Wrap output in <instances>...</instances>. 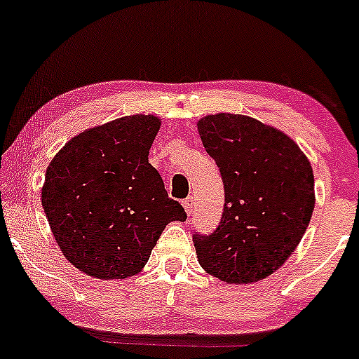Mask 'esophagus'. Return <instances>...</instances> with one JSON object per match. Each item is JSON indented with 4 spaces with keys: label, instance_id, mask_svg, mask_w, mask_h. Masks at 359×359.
<instances>
[{
    "label": "esophagus",
    "instance_id": "1",
    "mask_svg": "<svg viewBox=\"0 0 359 359\" xmlns=\"http://www.w3.org/2000/svg\"><path fill=\"white\" fill-rule=\"evenodd\" d=\"M182 204H184L185 212H187V216H191V214H194V208H196V203H194L192 197H187V199H185Z\"/></svg>",
    "mask_w": 359,
    "mask_h": 359
}]
</instances>
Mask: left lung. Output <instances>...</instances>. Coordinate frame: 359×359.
<instances>
[{
  "label": "left lung",
  "instance_id": "1",
  "mask_svg": "<svg viewBox=\"0 0 359 359\" xmlns=\"http://www.w3.org/2000/svg\"><path fill=\"white\" fill-rule=\"evenodd\" d=\"M219 167L224 209L211 234H194L201 266L226 283H255L297 248L314 211V174L297 143L243 114H209L197 123Z\"/></svg>",
  "mask_w": 359,
  "mask_h": 359
}]
</instances>
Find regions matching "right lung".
Segmentation results:
<instances>
[{
    "mask_svg": "<svg viewBox=\"0 0 359 359\" xmlns=\"http://www.w3.org/2000/svg\"><path fill=\"white\" fill-rule=\"evenodd\" d=\"M158 130L154 114L118 118L82 131L48 163L45 216L64 257L82 273L133 277L168 222L187 219L148 163Z\"/></svg>",
    "mask_w": 359,
    "mask_h": 359,
    "instance_id": "add662e5",
    "label": "right lung"
}]
</instances>
